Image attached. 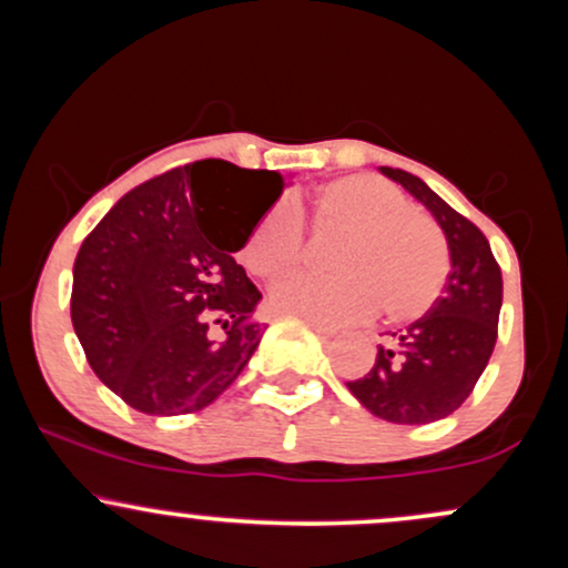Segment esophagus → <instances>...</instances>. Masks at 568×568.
I'll use <instances>...</instances> for the list:
<instances>
[{
  "label": "esophagus",
  "mask_w": 568,
  "mask_h": 568,
  "mask_svg": "<svg viewBox=\"0 0 568 568\" xmlns=\"http://www.w3.org/2000/svg\"><path fill=\"white\" fill-rule=\"evenodd\" d=\"M306 323H310V328H312V331H315V334H317V336H321V338H323V342H328V338H334V336H336V331L325 328V325H323V323H315V321H306Z\"/></svg>",
  "instance_id": "obj_1"
}]
</instances>
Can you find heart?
I'll return each mask as SVG.
<instances>
[{
  "label": "heart",
  "mask_w": 568,
  "mask_h": 568,
  "mask_svg": "<svg viewBox=\"0 0 568 568\" xmlns=\"http://www.w3.org/2000/svg\"><path fill=\"white\" fill-rule=\"evenodd\" d=\"M312 221L342 230L331 277H293L272 291L283 315L323 325H352L374 315L410 323L438 302L448 277V251L433 221L410 211L406 194L379 179L355 173L328 181L315 194ZM302 216L277 202L247 234L243 262L253 275L280 280L302 262Z\"/></svg>",
  "instance_id": "1"
}]
</instances>
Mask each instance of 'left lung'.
<instances>
[{"instance_id":"left-lung-1","label":"left lung","mask_w":568,"mask_h":568,"mask_svg":"<svg viewBox=\"0 0 568 568\" xmlns=\"http://www.w3.org/2000/svg\"><path fill=\"white\" fill-rule=\"evenodd\" d=\"M379 173L427 207L446 237L452 272L427 315L400 334H389L379 344L374 368L347 387L384 422L429 425L454 414L488 366L497 344L501 272L484 232L425 181L397 168H379Z\"/></svg>"}]
</instances>
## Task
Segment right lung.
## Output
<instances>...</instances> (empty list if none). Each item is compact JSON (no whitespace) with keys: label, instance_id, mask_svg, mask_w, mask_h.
<instances>
[{"label":"right lung","instance_id":"1","mask_svg":"<svg viewBox=\"0 0 568 568\" xmlns=\"http://www.w3.org/2000/svg\"><path fill=\"white\" fill-rule=\"evenodd\" d=\"M283 189L272 171L192 162L135 186L84 237L71 325L128 406L192 414L243 374L264 336L262 293L234 253Z\"/></svg>","mask_w":568,"mask_h":568}]
</instances>
